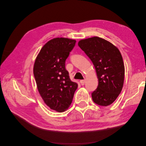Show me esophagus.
<instances>
[{"label": "esophagus", "instance_id": "34e87169", "mask_svg": "<svg viewBox=\"0 0 146 146\" xmlns=\"http://www.w3.org/2000/svg\"><path fill=\"white\" fill-rule=\"evenodd\" d=\"M80 82L82 85H85V80H82L80 81Z\"/></svg>", "mask_w": 146, "mask_h": 146}]
</instances>
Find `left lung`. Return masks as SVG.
I'll list each match as a JSON object with an SVG mask.
<instances>
[{
	"label": "left lung",
	"mask_w": 146,
	"mask_h": 146,
	"mask_svg": "<svg viewBox=\"0 0 146 146\" xmlns=\"http://www.w3.org/2000/svg\"><path fill=\"white\" fill-rule=\"evenodd\" d=\"M78 45L92 61L99 80L92 100L99 105H111L121 93L124 81L125 67L120 51L98 36L81 39Z\"/></svg>",
	"instance_id": "8db88e82"
}]
</instances>
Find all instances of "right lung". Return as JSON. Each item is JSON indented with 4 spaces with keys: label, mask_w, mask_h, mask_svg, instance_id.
Listing matches in <instances>:
<instances>
[{
    "label": "right lung",
    "mask_w": 146,
    "mask_h": 146,
    "mask_svg": "<svg viewBox=\"0 0 146 146\" xmlns=\"http://www.w3.org/2000/svg\"><path fill=\"white\" fill-rule=\"evenodd\" d=\"M76 41L55 38L46 42L38 54L33 66L37 88L44 102L51 110L63 112L72 103L77 83L70 80L65 61Z\"/></svg>",
    "instance_id": "add662e5"
}]
</instances>
